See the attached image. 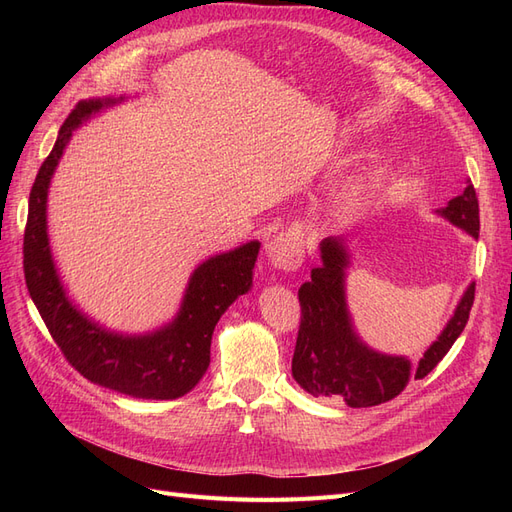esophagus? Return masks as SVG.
<instances>
[{"mask_svg":"<svg viewBox=\"0 0 512 512\" xmlns=\"http://www.w3.org/2000/svg\"><path fill=\"white\" fill-rule=\"evenodd\" d=\"M303 243L297 235H290V232H282L275 239L267 243V258L275 269L282 271H294L301 267L303 262Z\"/></svg>","mask_w":512,"mask_h":512,"instance_id":"obj_1","label":"esophagus"}]
</instances>
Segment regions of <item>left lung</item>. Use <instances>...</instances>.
<instances>
[{
  "instance_id": "8db88e82",
  "label": "left lung",
  "mask_w": 512,
  "mask_h": 512,
  "mask_svg": "<svg viewBox=\"0 0 512 512\" xmlns=\"http://www.w3.org/2000/svg\"><path fill=\"white\" fill-rule=\"evenodd\" d=\"M438 213L478 239V198L472 183ZM320 258L322 265L312 269V280L299 288L301 324L292 356V376L309 395L342 397L350 408L384 404L404 391L410 378H425L466 329L474 303V284L463 292L453 318L418 365L412 367L406 356L371 350L354 333L348 312L346 267L350 256L344 241L324 239Z\"/></svg>"
}]
</instances>
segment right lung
I'll return each instance as SVG.
<instances>
[{
    "label": "right lung",
    "mask_w": 512,
    "mask_h": 512,
    "mask_svg": "<svg viewBox=\"0 0 512 512\" xmlns=\"http://www.w3.org/2000/svg\"><path fill=\"white\" fill-rule=\"evenodd\" d=\"M121 100L96 98L76 104L61 126L49 158L42 162L29 192L23 239L25 284L55 344L81 376L138 399H177L190 393L205 376L215 324L237 297L252 288L260 243L250 241L198 265L175 320L147 335L106 331L70 303L46 235V196L74 128L104 106Z\"/></svg>",
    "instance_id": "add662e5"
}]
</instances>
